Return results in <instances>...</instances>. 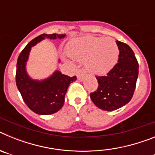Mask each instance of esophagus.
<instances>
[{
    "instance_id": "esophagus-1",
    "label": "esophagus",
    "mask_w": 155,
    "mask_h": 155,
    "mask_svg": "<svg viewBox=\"0 0 155 155\" xmlns=\"http://www.w3.org/2000/svg\"><path fill=\"white\" fill-rule=\"evenodd\" d=\"M86 76V72L84 69H78L77 71V77H78V80L81 81L84 80V78Z\"/></svg>"
}]
</instances>
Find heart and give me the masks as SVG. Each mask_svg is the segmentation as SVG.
I'll list each match as a JSON object with an SVG mask.
<instances>
[{"label":"heart","instance_id":"obj_1","mask_svg":"<svg viewBox=\"0 0 155 155\" xmlns=\"http://www.w3.org/2000/svg\"><path fill=\"white\" fill-rule=\"evenodd\" d=\"M68 53L74 60L85 61L86 68L91 74L102 75L116 65L120 50L112 38L87 36L70 42Z\"/></svg>","mask_w":155,"mask_h":155}]
</instances>
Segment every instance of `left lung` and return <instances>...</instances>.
<instances>
[{"instance_id": "8db88e82", "label": "left lung", "mask_w": 155, "mask_h": 155, "mask_svg": "<svg viewBox=\"0 0 155 155\" xmlns=\"http://www.w3.org/2000/svg\"><path fill=\"white\" fill-rule=\"evenodd\" d=\"M116 42L120 50L118 63L105 76H96L98 88L90 94L93 103L105 111L118 109L130 101L138 78L139 65L132 49Z\"/></svg>"}]
</instances>
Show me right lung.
Listing matches in <instances>:
<instances>
[{
	"mask_svg": "<svg viewBox=\"0 0 155 155\" xmlns=\"http://www.w3.org/2000/svg\"><path fill=\"white\" fill-rule=\"evenodd\" d=\"M65 34H42L28 43L19 54L16 70V85L25 103L32 112L39 115H50L63 107L64 97L70 84L77 80V77H69L55 71L52 76L42 81L32 80L25 70L31 46L45 38L62 39Z\"/></svg>",
	"mask_w": 155,
	"mask_h": 155,
	"instance_id": "obj_1",
	"label": "right lung"
}]
</instances>
